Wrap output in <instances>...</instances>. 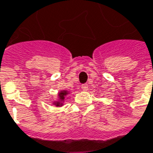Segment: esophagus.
I'll return each instance as SVG.
<instances>
[{
    "label": "esophagus",
    "instance_id": "esophagus-1",
    "mask_svg": "<svg viewBox=\"0 0 153 153\" xmlns=\"http://www.w3.org/2000/svg\"><path fill=\"white\" fill-rule=\"evenodd\" d=\"M81 89L83 90H88V85L87 84H84V85H81Z\"/></svg>",
    "mask_w": 153,
    "mask_h": 153
}]
</instances>
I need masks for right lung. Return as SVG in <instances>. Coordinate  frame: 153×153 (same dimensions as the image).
<instances>
[{"instance_id":"1","label":"right lung","mask_w":153,"mask_h":153,"mask_svg":"<svg viewBox=\"0 0 153 153\" xmlns=\"http://www.w3.org/2000/svg\"><path fill=\"white\" fill-rule=\"evenodd\" d=\"M67 94H68V92H66V91H61L59 94V99H60L61 100H64V96ZM55 105H56L57 106H59V105H60V102H56L55 103Z\"/></svg>"}]
</instances>
